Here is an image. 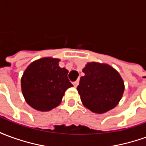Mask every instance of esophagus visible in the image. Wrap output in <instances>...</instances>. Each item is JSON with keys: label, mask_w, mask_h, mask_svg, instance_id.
Instances as JSON below:
<instances>
[{"label": "esophagus", "mask_w": 146, "mask_h": 146, "mask_svg": "<svg viewBox=\"0 0 146 146\" xmlns=\"http://www.w3.org/2000/svg\"><path fill=\"white\" fill-rule=\"evenodd\" d=\"M73 86H74L75 88H76V87H77V85L79 84V80H76V81H75V82H73Z\"/></svg>", "instance_id": "obj_1"}]
</instances>
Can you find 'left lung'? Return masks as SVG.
Here are the masks:
<instances>
[{"label":"left lung","instance_id":"8db88e82","mask_svg":"<svg viewBox=\"0 0 146 146\" xmlns=\"http://www.w3.org/2000/svg\"><path fill=\"white\" fill-rule=\"evenodd\" d=\"M77 91L83 105L95 113H104L116 107L124 92L119 73L107 64L88 62L83 69Z\"/></svg>","mask_w":146,"mask_h":146}]
</instances>
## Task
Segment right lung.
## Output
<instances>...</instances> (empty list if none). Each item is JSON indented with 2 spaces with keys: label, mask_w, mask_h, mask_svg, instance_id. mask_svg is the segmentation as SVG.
I'll list each match as a JSON object with an SVG mask.
<instances>
[{
  "label": "right lung",
  "mask_w": 146,
  "mask_h": 146,
  "mask_svg": "<svg viewBox=\"0 0 146 146\" xmlns=\"http://www.w3.org/2000/svg\"><path fill=\"white\" fill-rule=\"evenodd\" d=\"M60 59L40 58L27 67L21 79L25 100L41 112L49 111L60 104L65 92L73 84L68 79L69 71L58 66Z\"/></svg>",
  "instance_id": "right-lung-1"
}]
</instances>
